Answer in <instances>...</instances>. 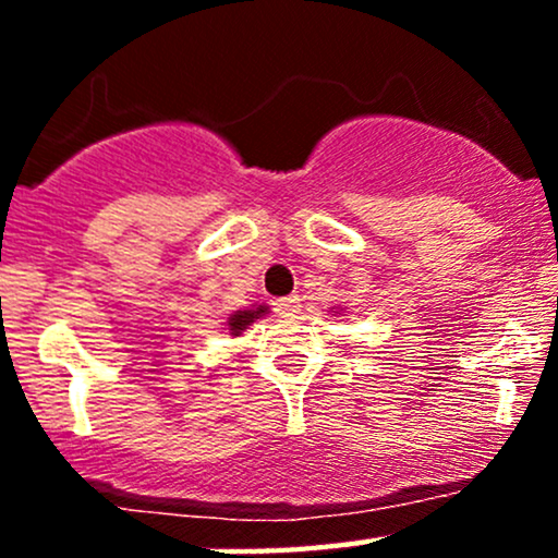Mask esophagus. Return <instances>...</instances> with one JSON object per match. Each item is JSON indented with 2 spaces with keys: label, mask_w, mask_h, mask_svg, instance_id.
<instances>
[{
  "label": "esophagus",
  "mask_w": 558,
  "mask_h": 558,
  "mask_svg": "<svg viewBox=\"0 0 558 558\" xmlns=\"http://www.w3.org/2000/svg\"><path fill=\"white\" fill-rule=\"evenodd\" d=\"M272 306L280 317H293L299 315L301 304H299V296H286V299H275Z\"/></svg>",
  "instance_id": "34e87169"
}]
</instances>
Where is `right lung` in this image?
Listing matches in <instances>:
<instances>
[{
	"label": "right lung",
	"mask_w": 558,
	"mask_h": 558,
	"mask_svg": "<svg viewBox=\"0 0 558 558\" xmlns=\"http://www.w3.org/2000/svg\"><path fill=\"white\" fill-rule=\"evenodd\" d=\"M262 315H267V306H254V310L235 312V315L228 317V330L233 332V336H239V332L246 330V325H252L254 319H259Z\"/></svg>",
	"instance_id": "add662e5"
}]
</instances>
